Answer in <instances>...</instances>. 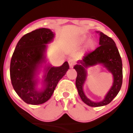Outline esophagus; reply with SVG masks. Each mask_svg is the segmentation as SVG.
Instances as JSON below:
<instances>
[{
  "mask_svg": "<svg viewBox=\"0 0 133 133\" xmlns=\"http://www.w3.org/2000/svg\"><path fill=\"white\" fill-rule=\"evenodd\" d=\"M69 64L70 68H72L75 64V61L73 59H70V60H69Z\"/></svg>",
  "mask_w": 133,
  "mask_h": 133,
  "instance_id": "obj_1",
  "label": "esophagus"
}]
</instances>
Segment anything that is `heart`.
Returning <instances> with one entry per match:
<instances>
[{
    "mask_svg": "<svg viewBox=\"0 0 133 133\" xmlns=\"http://www.w3.org/2000/svg\"><path fill=\"white\" fill-rule=\"evenodd\" d=\"M88 38L86 36H82V37H79L78 39H77L74 42V45H77V46H80V45H82V44H84L85 42H86ZM94 45V42H93L92 41H89L88 42V47L89 48H92Z\"/></svg>",
    "mask_w": 133,
    "mask_h": 133,
    "instance_id": "b5f03b06",
    "label": "heart"
}]
</instances>
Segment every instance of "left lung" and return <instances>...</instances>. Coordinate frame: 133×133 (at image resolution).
Wrapping results in <instances>:
<instances>
[{"label":"left lung","mask_w":133,"mask_h":133,"mask_svg":"<svg viewBox=\"0 0 133 133\" xmlns=\"http://www.w3.org/2000/svg\"><path fill=\"white\" fill-rule=\"evenodd\" d=\"M99 46L94 51L88 53L84 59L74 67L77 72L76 86L82 101L91 107H99L108 104L117 96L123 82V67L119 52L114 41L103 32L99 33ZM103 63L114 75V84L105 99L95 103L85 96L82 87L86 78L85 69L89 66Z\"/></svg>","instance_id":"1"}]
</instances>
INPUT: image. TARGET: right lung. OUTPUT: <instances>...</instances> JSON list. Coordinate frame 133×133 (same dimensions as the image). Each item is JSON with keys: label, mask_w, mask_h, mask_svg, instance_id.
<instances>
[{"label": "right lung", "mask_w": 133, "mask_h": 133, "mask_svg": "<svg viewBox=\"0 0 133 133\" xmlns=\"http://www.w3.org/2000/svg\"><path fill=\"white\" fill-rule=\"evenodd\" d=\"M54 34L46 28H40L21 37L10 61V76L12 86L25 103L37 105L50 99L60 79L69 68L68 62L61 66H49L44 76V89H36L34 79L39 64L44 61L46 44L54 38Z\"/></svg>", "instance_id": "right-lung-1"}]
</instances>
